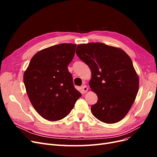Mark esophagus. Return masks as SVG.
<instances>
[{"label": "esophagus", "instance_id": "obj_1", "mask_svg": "<svg viewBox=\"0 0 157 157\" xmlns=\"http://www.w3.org/2000/svg\"><path fill=\"white\" fill-rule=\"evenodd\" d=\"M81 91L83 92V93H86L87 91H88V87L86 86V85H83V86H81Z\"/></svg>", "mask_w": 157, "mask_h": 157}]
</instances>
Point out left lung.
<instances>
[{"instance_id":"8db88e82","label":"left lung","mask_w":157,"mask_h":157,"mask_svg":"<svg viewBox=\"0 0 157 157\" xmlns=\"http://www.w3.org/2000/svg\"><path fill=\"white\" fill-rule=\"evenodd\" d=\"M76 54L92 72L89 85L98 97L91 107L93 115L107 124L119 122L130 111L139 90L131 58L123 50L101 42L79 44Z\"/></svg>"}]
</instances>
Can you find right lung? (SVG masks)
I'll return each instance as SVG.
<instances>
[{
	"label": "right lung",
	"mask_w": 157,
	"mask_h": 157,
	"mask_svg": "<svg viewBox=\"0 0 157 157\" xmlns=\"http://www.w3.org/2000/svg\"><path fill=\"white\" fill-rule=\"evenodd\" d=\"M77 44H60L34 55L23 75L29 100L45 119L56 121L67 116L81 97L68 71Z\"/></svg>",
	"instance_id": "right-lung-1"
}]
</instances>
